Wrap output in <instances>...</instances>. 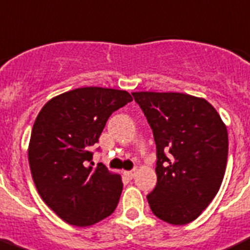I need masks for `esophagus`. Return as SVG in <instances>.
I'll list each match as a JSON object with an SVG mask.
<instances>
[{"label": "esophagus", "instance_id": "esophagus-1", "mask_svg": "<svg viewBox=\"0 0 250 250\" xmlns=\"http://www.w3.org/2000/svg\"><path fill=\"white\" fill-rule=\"evenodd\" d=\"M123 175H125V178L133 179V178H134V176H136V170H130V171H125V172H123Z\"/></svg>", "mask_w": 250, "mask_h": 250}]
</instances>
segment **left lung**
Listing matches in <instances>:
<instances>
[{"instance_id": "obj_1", "label": "left lung", "mask_w": 250, "mask_h": 250, "mask_svg": "<svg viewBox=\"0 0 250 250\" xmlns=\"http://www.w3.org/2000/svg\"><path fill=\"white\" fill-rule=\"evenodd\" d=\"M157 144L158 181L146 196L158 218L192 222L217 195L228 155L227 127L205 99L180 92L132 93Z\"/></svg>"}]
</instances>
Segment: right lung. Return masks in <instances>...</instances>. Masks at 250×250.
<instances>
[{"instance_id": "1", "label": "right lung", "mask_w": 250, "mask_h": 250, "mask_svg": "<svg viewBox=\"0 0 250 250\" xmlns=\"http://www.w3.org/2000/svg\"><path fill=\"white\" fill-rule=\"evenodd\" d=\"M132 100L123 90L80 87L53 97L37 116L28 146L32 178L43 201L69 225H95L117 207L121 175L101 163L88 165L90 150L109 116Z\"/></svg>"}]
</instances>
